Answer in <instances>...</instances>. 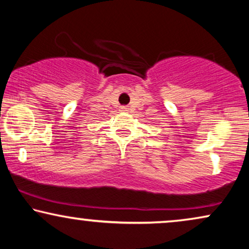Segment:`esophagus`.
<instances>
[{"instance_id": "1", "label": "esophagus", "mask_w": 249, "mask_h": 249, "mask_svg": "<svg viewBox=\"0 0 249 249\" xmlns=\"http://www.w3.org/2000/svg\"><path fill=\"white\" fill-rule=\"evenodd\" d=\"M120 110H121V111H128L129 108H128L127 106H122V107L120 108Z\"/></svg>"}]
</instances>
